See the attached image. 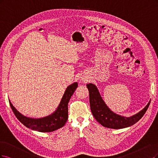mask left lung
Masks as SVG:
<instances>
[{
  "instance_id": "obj_1",
  "label": "left lung",
  "mask_w": 158,
  "mask_h": 158,
  "mask_svg": "<svg viewBox=\"0 0 158 158\" xmlns=\"http://www.w3.org/2000/svg\"><path fill=\"white\" fill-rule=\"evenodd\" d=\"M89 91V101L91 112L96 120L102 125L110 129H123L136 123L144 115L148 108L150 101L140 112L131 117L121 116L111 111L102 98L96 86L89 83L86 85Z\"/></svg>"
}]
</instances>
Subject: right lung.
I'll use <instances>...</instances> for the list:
<instances>
[{
	"instance_id": "1",
	"label": "right lung",
	"mask_w": 158,
	"mask_h": 158,
	"mask_svg": "<svg viewBox=\"0 0 158 158\" xmlns=\"http://www.w3.org/2000/svg\"><path fill=\"white\" fill-rule=\"evenodd\" d=\"M77 86V83H74L68 86L57 110L52 114L43 118H27L20 114L13 106L10 101H9L10 105L17 119L29 129L44 133L52 132L61 128L65 124L68 119V102Z\"/></svg>"
}]
</instances>
